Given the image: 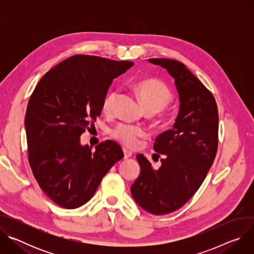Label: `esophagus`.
<instances>
[{
    "instance_id": "34e87169",
    "label": "esophagus",
    "mask_w": 254,
    "mask_h": 254,
    "mask_svg": "<svg viewBox=\"0 0 254 254\" xmlns=\"http://www.w3.org/2000/svg\"><path fill=\"white\" fill-rule=\"evenodd\" d=\"M124 154H125V159H128V158L131 157V153L129 151L126 150V149L124 150Z\"/></svg>"
}]
</instances>
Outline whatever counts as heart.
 <instances>
[{"instance_id": "1", "label": "heart", "mask_w": 254, "mask_h": 254, "mask_svg": "<svg viewBox=\"0 0 254 254\" xmlns=\"http://www.w3.org/2000/svg\"><path fill=\"white\" fill-rule=\"evenodd\" d=\"M134 89L144 110L151 114L162 111L173 99L170 88L164 82L155 78L137 81L134 84ZM118 95L119 92L113 90L104 97L102 101V111L104 113L108 114L113 111ZM112 135L125 147L135 149L138 147L139 138L143 135V130L139 127L123 124L112 130Z\"/></svg>"}]
</instances>
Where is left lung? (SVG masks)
I'll use <instances>...</instances> for the list:
<instances>
[{
	"label": "left lung",
	"mask_w": 254,
	"mask_h": 254,
	"mask_svg": "<svg viewBox=\"0 0 254 254\" xmlns=\"http://www.w3.org/2000/svg\"><path fill=\"white\" fill-rule=\"evenodd\" d=\"M149 61L174 77L181 105L173 128L155 139L162 166L155 170L146 157L137 155L141 170L130 191L142 209L164 215L184 206L202 185L218 149L219 117L213 94L183 63L167 58Z\"/></svg>",
	"instance_id": "left-lung-1"
}]
</instances>
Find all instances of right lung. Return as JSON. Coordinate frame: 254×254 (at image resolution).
I'll list each match as a JSON object with an SVG mask.
<instances>
[{"label":"right lung","instance_id":"1","mask_svg":"<svg viewBox=\"0 0 254 254\" xmlns=\"http://www.w3.org/2000/svg\"><path fill=\"white\" fill-rule=\"evenodd\" d=\"M133 65L91 55H74L50 69L30 96L25 116L28 161L44 193L57 205L75 209L89 201L102 178L124 158L119 143L81 146L80 135L102 111L113 80Z\"/></svg>","mask_w":254,"mask_h":254}]
</instances>
